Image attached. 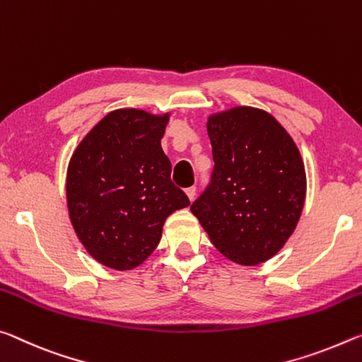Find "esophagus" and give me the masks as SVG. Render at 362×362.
<instances>
[{
  "label": "esophagus",
  "instance_id": "obj_1",
  "mask_svg": "<svg viewBox=\"0 0 362 362\" xmlns=\"http://www.w3.org/2000/svg\"><path fill=\"white\" fill-rule=\"evenodd\" d=\"M186 194H187L189 200H191V202H192V200L195 199V187H194V186H192V187H187V189H186Z\"/></svg>",
  "mask_w": 362,
  "mask_h": 362
}]
</instances>
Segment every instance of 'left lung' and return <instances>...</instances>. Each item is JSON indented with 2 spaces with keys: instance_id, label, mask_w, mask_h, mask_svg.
<instances>
[{
  "instance_id": "8db88e82",
  "label": "left lung",
  "mask_w": 362,
  "mask_h": 362,
  "mask_svg": "<svg viewBox=\"0 0 362 362\" xmlns=\"http://www.w3.org/2000/svg\"><path fill=\"white\" fill-rule=\"evenodd\" d=\"M206 132L215 168L191 211L230 262H268L303 211L306 173L298 147L269 112L248 105L210 115Z\"/></svg>"
}]
</instances>
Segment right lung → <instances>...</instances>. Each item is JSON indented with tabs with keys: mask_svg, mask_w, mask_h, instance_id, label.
I'll use <instances>...</instances> for the list:
<instances>
[{
	"mask_svg": "<svg viewBox=\"0 0 362 362\" xmlns=\"http://www.w3.org/2000/svg\"><path fill=\"white\" fill-rule=\"evenodd\" d=\"M168 120L170 112L112 110L70 157V223L86 252L107 268H138L158 245L165 220L189 206L170 180L171 163L160 144Z\"/></svg>",
	"mask_w": 362,
	"mask_h": 362,
	"instance_id": "obj_1",
	"label": "right lung"
}]
</instances>
